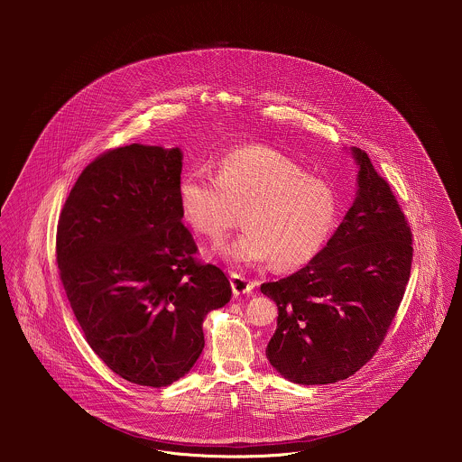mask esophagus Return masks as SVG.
Instances as JSON below:
<instances>
[{
    "label": "esophagus",
    "instance_id": "obj_1",
    "mask_svg": "<svg viewBox=\"0 0 462 462\" xmlns=\"http://www.w3.org/2000/svg\"><path fill=\"white\" fill-rule=\"evenodd\" d=\"M231 288H233L235 295H244V293H251L254 290V282L242 273L231 272Z\"/></svg>",
    "mask_w": 462,
    "mask_h": 462
}]
</instances>
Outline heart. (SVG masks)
Masks as SVG:
<instances>
[{
    "mask_svg": "<svg viewBox=\"0 0 462 462\" xmlns=\"http://www.w3.org/2000/svg\"><path fill=\"white\" fill-rule=\"evenodd\" d=\"M187 224L206 238L218 240L238 224L244 209L245 231L218 254L236 264L273 262L281 270L311 262L329 240L339 198L329 181L284 152L247 145L224 154L217 176L204 169L187 171L178 185Z\"/></svg>",
    "mask_w": 462,
    "mask_h": 462,
    "instance_id": "heart-1",
    "label": "heart"
}]
</instances>
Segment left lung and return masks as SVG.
<instances>
[{
  "label": "left lung",
  "instance_id": "8db88e82",
  "mask_svg": "<svg viewBox=\"0 0 462 462\" xmlns=\"http://www.w3.org/2000/svg\"><path fill=\"white\" fill-rule=\"evenodd\" d=\"M357 198L328 245L299 272L263 282L279 310L270 365L297 384H330L361 370L395 320L412 263L411 226L368 154Z\"/></svg>",
  "mask_w": 462,
  "mask_h": 462
}]
</instances>
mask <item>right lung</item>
I'll return each instance as SVG.
<instances>
[{
  "label": "right lung",
  "mask_w": 462,
  "mask_h": 462,
  "mask_svg": "<svg viewBox=\"0 0 462 462\" xmlns=\"http://www.w3.org/2000/svg\"><path fill=\"white\" fill-rule=\"evenodd\" d=\"M181 151L132 143L92 160L60 211L57 263L88 345L119 377L163 388L204 348L231 284L196 258L178 199Z\"/></svg>",
  "instance_id": "1"
}]
</instances>
